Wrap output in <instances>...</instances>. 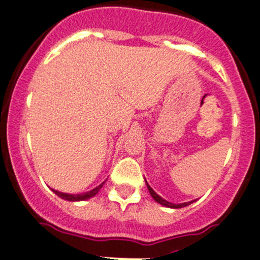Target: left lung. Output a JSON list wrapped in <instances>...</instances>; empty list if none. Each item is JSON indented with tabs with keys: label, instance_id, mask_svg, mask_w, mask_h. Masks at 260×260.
<instances>
[{
	"label": "left lung",
	"instance_id": "8db88e82",
	"mask_svg": "<svg viewBox=\"0 0 260 260\" xmlns=\"http://www.w3.org/2000/svg\"><path fill=\"white\" fill-rule=\"evenodd\" d=\"M147 187H148V190H149V193H151V196H152V198L154 199V201H157V203H158V204H161V205H164V206H167V208L180 209V208H183V206H187L188 204H191V203H192V201H190V203H183V204H177V205H175V204H171V203H169V201L164 200V199H162L161 196H158V195H157V193L154 192L153 190H152V187H151V186L148 185V183H147Z\"/></svg>",
	"mask_w": 260,
	"mask_h": 260
}]
</instances>
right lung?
Instances as JSON below:
<instances>
[{
  "label": "right lung",
  "instance_id": "right-lung-1",
  "mask_svg": "<svg viewBox=\"0 0 260 260\" xmlns=\"http://www.w3.org/2000/svg\"><path fill=\"white\" fill-rule=\"evenodd\" d=\"M104 185L103 183H101V185L98 186V187L93 188L91 191H88V192H84V193H79V195H72V193H65V192H60V191H56V190H52L55 193H56L57 196H60L61 199H65V200L68 201H81V200H85V199H89V198H93L94 195H95L96 192H98L99 190L102 188V186Z\"/></svg>",
  "mask_w": 260,
  "mask_h": 260
}]
</instances>
